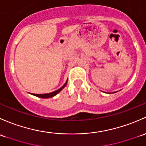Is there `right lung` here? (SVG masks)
I'll return each mask as SVG.
<instances>
[{
    "label": "right lung",
    "mask_w": 146,
    "mask_h": 146,
    "mask_svg": "<svg viewBox=\"0 0 146 146\" xmlns=\"http://www.w3.org/2000/svg\"><path fill=\"white\" fill-rule=\"evenodd\" d=\"M67 81L66 82V83L64 84L62 87H61L60 88H59V89L57 90V91H53V92L50 93V94H33V95L37 96V97H38V98H52V97H53V96H55L56 94H58V93L61 91V90L63 89V88H64V87L67 85Z\"/></svg>",
    "instance_id": "add662e5"
}]
</instances>
